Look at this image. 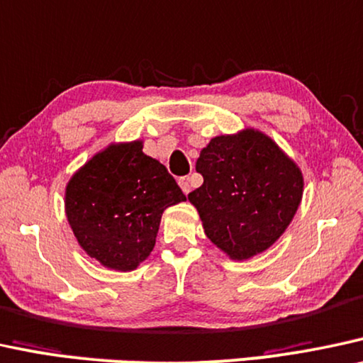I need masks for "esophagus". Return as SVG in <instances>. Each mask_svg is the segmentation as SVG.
Returning <instances> with one entry per match:
<instances>
[{"label": "esophagus", "instance_id": "esophagus-1", "mask_svg": "<svg viewBox=\"0 0 363 363\" xmlns=\"http://www.w3.org/2000/svg\"><path fill=\"white\" fill-rule=\"evenodd\" d=\"M179 186H181V189L184 194L187 196L191 192V184H189V177H181L179 179Z\"/></svg>", "mask_w": 363, "mask_h": 363}]
</instances>
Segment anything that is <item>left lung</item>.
Wrapping results in <instances>:
<instances>
[{"label":"left lung","mask_w":363,"mask_h":363,"mask_svg":"<svg viewBox=\"0 0 363 363\" xmlns=\"http://www.w3.org/2000/svg\"><path fill=\"white\" fill-rule=\"evenodd\" d=\"M196 171L204 182L187 199L206 236L231 259H250L273 246L303 196V174L295 160L251 127L211 139Z\"/></svg>","instance_id":"1"}]
</instances>
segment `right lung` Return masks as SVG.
<instances>
[{"instance_id":"add662e5","label":"right lung","mask_w":363,"mask_h":363,"mask_svg":"<svg viewBox=\"0 0 363 363\" xmlns=\"http://www.w3.org/2000/svg\"><path fill=\"white\" fill-rule=\"evenodd\" d=\"M142 147V140L107 145L65 189V214L82 250L123 273L149 258L164 211L186 201L167 169Z\"/></svg>"}]
</instances>
